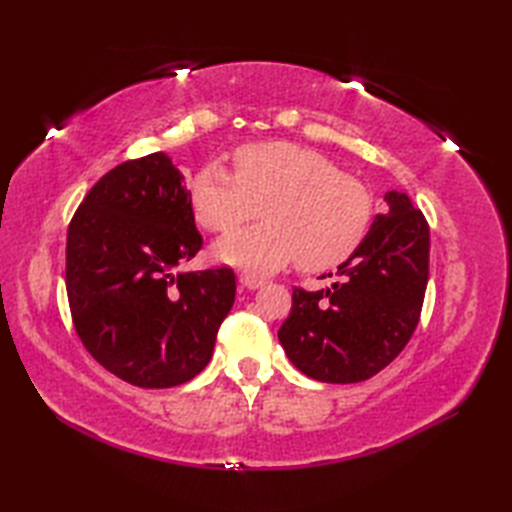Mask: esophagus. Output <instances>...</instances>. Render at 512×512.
Returning <instances> with one entry per match:
<instances>
[{
	"label": "esophagus",
	"mask_w": 512,
	"mask_h": 512,
	"mask_svg": "<svg viewBox=\"0 0 512 512\" xmlns=\"http://www.w3.org/2000/svg\"><path fill=\"white\" fill-rule=\"evenodd\" d=\"M239 284H242L248 290H259V288L266 284V281L255 277V275H239Z\"/></svg>",
	"instance_id": "34e87169"
}]
</instances>
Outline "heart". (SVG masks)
<instances>
[{"label": "heart", "mask_w": 512, "mask_h": 512, "mask_svg": "<svg viewBox=\"0 0 512 512\" xmlns=\"http://www.w3.org/2000/svg\"><path fill=\"white\" fill-rule=\"evenodd\" d=\"M195 220L211 233H233L259 213L266 222L224 237L215 255L255 273L295 262L321 273L345 262L372 224L374 200L365 184L339 171L319 151L286 140L235 151V173L220 162L202 167L189 191Z\"/></svg>", "instance_id": "heart-1"}]
</instances>
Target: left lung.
Returning <instances> with one entry per match:
<instances>
[{
  "label": "left lung",
  "instance_id": "obj_1",
  "mask_svg": "<svg viewBox=\"0 0 512 512\" xmlns=\"http://www.w3.org/2000/svg\"><path fill=\"white\" fill-rule=\"evenodd\" d=\"M387 209L325 290H292L277 336L299 372L321 383H361L405 350L429 281V224L407 193ZM332 277V275H330Z\"/></svg>",
  "mask_w": 512,
  "mask_h": 512
}]
</instances>
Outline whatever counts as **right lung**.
<instances>
[{
  "instance_id": "add662e5",
  "label": "right lung",
  "mask_w": 512,
  "mask_h": 512,
  "mask_svg": "<svg viewBox=\"0 0 512 512\" xmlns=\"http://www.w3.org/2000/svg\"><path fill=\"white\" fill-rule=\"evenodd\" d=\"M202 248L184 176L162 151L107 171L65 246L74 330L125 383L167 389L198 376L235 301L231 268L178 273Z\"/></svg>"
}]
</instances>
